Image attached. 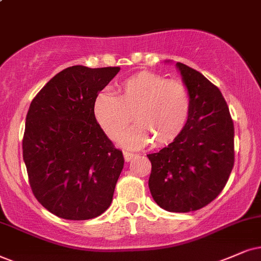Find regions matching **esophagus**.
Segmentation results:
<instances>
[{
    "mask_svg": "<svg viewBox=\"0 0 261 261\" xmlns=\"http://www.w3.org/2000/svg\"><path fill=\"white\" fill-rule=\"evenodd\" d=\"M124 159H125V161H130V160H133L135 156H136V154H134V153H130V151H124Z\"/></svg>",
    "mask_w": 261,
    "mask_h": 261,
    "instance_id": "1",
    "label": "esophagus"
}]
</instances>
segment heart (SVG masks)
I'll return each mask as SVG.
<instances>
[{
  "instance_id": "heart-1",
  "label": "heart",
  "mask_w": 261,
  "mask_h": 261,
  "mask_svg": "<svg viewBox=\"0 0 261 261\" xmlns=\"http://www.w3.org/2000/svg\"><path fill=\"white\" fill-rule=\"evenodd\" d=\"M190 108V94L183 82L149 71L121 82L117 96L98 92L92 105L95 119L112 140H117L135 118L136 126L121 137L127 148H141L150 140L156 147L173 142L186 127Z\"/></svg>"
}]
</instances>
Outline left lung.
<instances>
[{
  "mask_svg": "<svg viewBox=\"0 0 261 261\" xmlns=\"http://www.w3.org/2000/svg\"><path fill=\"white\" fill-rule=\"evenodd\" d=\"M177 67L190 94V115L172 143L147 155L148 184L161 208L186 213L207 206L225 187L235 163V130L219 89L189 66Z\"/></svg>",
  "mask_w": 261,
  "mask_h": 261,
  "instance_id": "obj_1",
  "label": "left lung"
}]
</instances>
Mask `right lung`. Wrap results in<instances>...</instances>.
<instances>
[{
  "mask_svg": "<svg viewBox=\"0 0 261 261\" xmlns=\"http://www.w3.org/2000/svg\"><path fill=\"white\" fill-rule=\"evenodd\" d=\"M119 67H67L32 100L22 158L39 203L64 219L87 220L106 211L124 167L123 153L95 119L96 95Z\"/></svg>",
  "mask_w": 261,
  "mask_h": 261,
  "instance_id": "add662e5",
  "label": "right lung"
}]
</instances>
